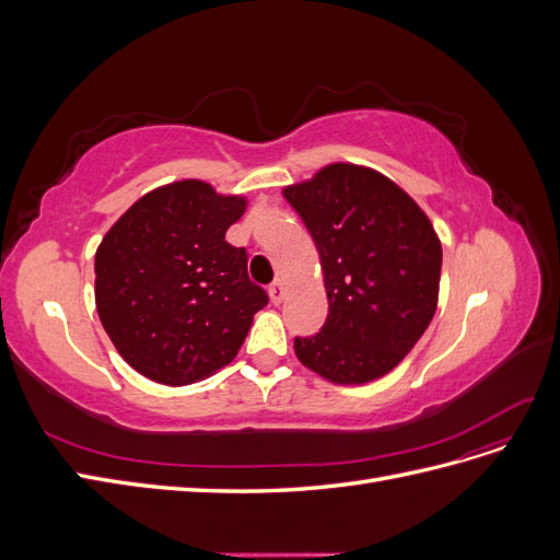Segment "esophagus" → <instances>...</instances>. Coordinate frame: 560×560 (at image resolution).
<instances>
[{
    "instance_id": "34e87169",
    "label": "esophagus",
    "mask_w": 560,
    "mask_h": 560,
    "mask_svg": "<svg viewBox=\"0 0 560 560\" xmlns=\"http://www.w3.org/2000/svg\"><path fill=\"white\" fill-rule=\"evenodd\" d=\"M268 294H270V301H273L276 306H278V303H282V299H284V287H282V282L276 280L273 284H270V287H268Z\"/></svg>"
}]
</instances>
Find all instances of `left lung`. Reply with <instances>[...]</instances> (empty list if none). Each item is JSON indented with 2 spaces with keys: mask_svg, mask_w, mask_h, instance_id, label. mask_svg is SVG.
Returning a JSON list of instances; mask_svg holds the SVG:
<instances>
[{
  "mask_svg": "<svg viewBox=\"0 0 560 560\" xmlns=\"http://www.w3.org/2000/svg\"><path fill=\"white\" fill-rule=\"evenodd\" d=\"M319 252L329 315L296 358L334 383L395 369L436 311L442 245L416 202L369 167L334 163L284 189Z\"/></svg>",
  "mask_w": 560,
  "mask_h": 560,
  "instance_id": "obj_1",
  "label": "left lung"
}]
</instances>
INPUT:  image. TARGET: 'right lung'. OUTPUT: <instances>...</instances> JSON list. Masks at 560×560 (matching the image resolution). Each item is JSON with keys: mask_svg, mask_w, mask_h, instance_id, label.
I'll return each mask as SVG.
<instances>
[{"mask_svg": "<svg viewBox=\"0 0 560 560\" xmlns=\"http://www.w3.org/2000/svg\"><path fill=\"white\" fill-rule=\"evenodd\" d=\"M243 212L238 196L175 182L142 196L100 243L97 315L142 376L189 385L241 350L252 315L268 303L247 276V249L226 241Z\"/></svg>", "mask_w": 560, "mask_h": 560, "instance_id": "1", "label": "right lung"}]
</instances>
